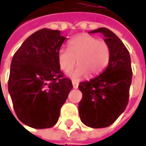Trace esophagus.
<instances>
[{
	"mask_svg": "<svg viewBox=\"0 0 146 146\" xmlns=\"http://www.w3.org/2000/svg\"><path fill=\"white\" fill-rule=\"evenodd\" d=\"M72 83H73V88H78V82H77V81H73Z\"/></svg>",
	"mask_w": 146,
	"mask_h": 146,
	"instance_id": "esophagus-1",
	"label": "esophagus"
}]
</instances>
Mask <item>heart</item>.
Masks as SVG:
<instances>
[{
  "label": "heart",
  "instance_id": "obj_1",
  "mask_svg": "<svg viewBox=\"0 0 146 146\" xmlns=\"http://www.w3.org/2000/svg\"><path fill=\"white\" fill-rule=\"evenodd\" d=\"M110 59V45L98 37L88 34H80L68 42V49L61 48L58 53L60 69L70 72L78 60V68L69 76L74 80H80L91 76H97L108 66Z\"/></svg>",
  "mask_w": 146,
  "mask_h": 146
}]
</instances>
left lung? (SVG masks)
<instances>
[{"mask_svg": "<svg viewBox=\"0 0 146 146\" xmlns=\"http://www.w3.org/2000/svg\"><path fill=\"white\" fill-rule=\"evenodd\" d=\"M101 33L110 47L107 68L100 76L78 85L83 98L78 104L79 116L85 125L104 128L111 125L125 111L132 80L131 60L122 41L105 27L90 32Z\"/></svg>", "mask_w": 146, "mask_h": 146, "instance_id": "obj_1", "label": "left lung"}]
</instances>
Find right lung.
Returning <instances> with one entry per match:
<instances>
[{
  "label": "right lung",
  "instance_id": "add662e5",
  "mask_svg": "<svg viewBox=\"0 0 146 146\" xmlns=\"http://www.w3.org/2000/svg\"><path fill=\"white\" fill-rule=\"evenodd\" d=\"M65 39L58 30L41 29L28 36L12 58L8 90L17 118L32 128L55 125L73 88L58 60Z\"/></svg>",
  "mask_w": 146,
  "mask_h": 146
}]
</instances>
